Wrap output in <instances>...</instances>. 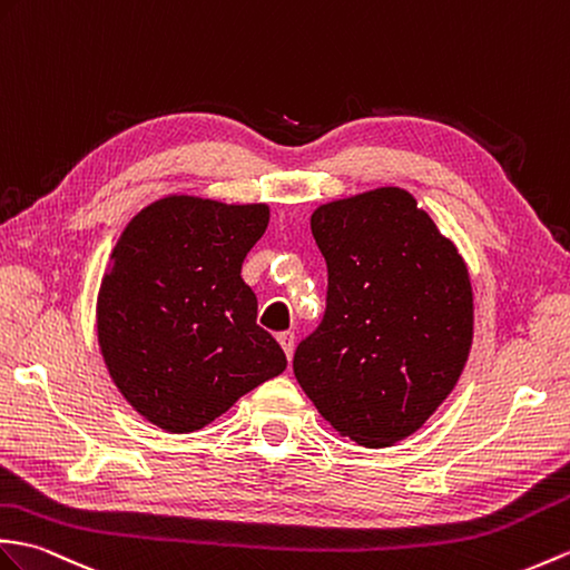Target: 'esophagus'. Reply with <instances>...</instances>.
<instances>
[{"mask_svg":"<svg viewBox=\"0 0 570 570\" xmlns=\"http://www.w3.org/2000/svg\"><path fill=\"white\" fill-rule=\"evenodd\" d=\"M276 340H279V345H282V350L286 352L288 362H291V356H294V350H296L294 333H279V335H276Z\"/></svg>","mask_w":570,"mask_h":570,"instance_id":"1","label":"esophagus"}]
</instances>
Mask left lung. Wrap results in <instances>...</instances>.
I'll use <instances>...</instances> for the list:
<instances>
[{
	"label": "left lung",
	"mask_w": 570,
	"mask_h": 570,
	"mask_svg": "<svg viewBox=\"0 0 570 570\" xmlns=\"http://www.w3.org/2000/svg\"><path fill=\"white\" fill-rule=\"evenodd\" d=\"M327 308L294 374L330 425L368 449L417 432L454 391L473 342L466 262L399 187L317 206Z\"/></svg>",
	"instance_id": "left-lung-1"
}]
</instances>
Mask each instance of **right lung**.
Instances as JSON below:
<instances>
[{
	"label": "right lung",
	"instance_id": "1",
	"mask_svg": "<svg viewBox=\"0 0 570 570\" xmlns=\"http://www.w3.org/2000/svg\"><path fill=\"white\" fill-rule=\"evenodd\" d=\"M267 225V204L169 194L118 237L97 296L99 350L116 389L160 430H202L286 368L240 276Z\"/></svg>",
	"mask_w": 570,
	"mask_h": 570
}]
</instances>
